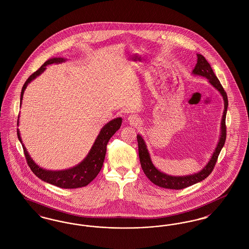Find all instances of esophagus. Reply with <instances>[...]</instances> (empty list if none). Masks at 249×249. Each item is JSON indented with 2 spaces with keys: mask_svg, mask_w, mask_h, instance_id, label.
<instances>
[{
  "mask_svg": "<svg viewBox=\"0 0 249 249\" xmlns=\"http://www.w3.org/2000/svg\"><path fill=\"white\" fill-rule=\"evenodd\" d=\"M127 119L132 126H138L140 124V119L135 115H130Z\"/></svg>",
  "mask_w": 249,
  "mask_h": 249,
  "instance_id": "esophagus-1",
  "label": "esophagus"
}]
</instances>
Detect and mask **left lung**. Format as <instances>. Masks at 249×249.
Wrapping results in <instances>:
<instances>
[{
    "label": "left lung",
    "mask_w": 249,
    "mask_h": 249,
    "mask_svg": "<svg viewBox=\"0 0 249 249\" xmlns=\"http://www.w3.org/2000/svg\"><path fill=\"white\" fill-rule=\"evenodd\" d=\"M192 74L199 75L205 77L208 82L213 86V88L220 93L224 101V111L221 119V125H220V135L219 139L216 144V147L213 150V154L211 156L209 161L204 165V167L199 171L198 173H194L192 175L187 176H171L167 175L163 172H160L158 168L155 167L149 151L147 149L146 143L144 142L141 134H137V142H138V151H139V159L140 163L142 166V171L147 178L154 183L155 185L170 190H182L188 188L196 183H199L203 179L207 178L213 171L214 164L216 162L217 157L220 153L222 147L224 146L226 140V114L228 109V97L226 94L225 90L217 77L215 76L209 62L205 58L201 55L197 54V63L192 70Z\"/></svg>",
    "instance_id": "8db88e82"
}]
</instances>
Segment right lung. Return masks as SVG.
<instances>
[{"label": "right lung", "mask_w": 249, "mask_h": 249, "mask_svg": "<svg viewBox=\"0 0 249 249\" xmlns=\"http://www.w3.org/2000/svg\"><path fill=\"white\" fill-rule=\"evenodd\" d=\"M64 61H66V59L59 58V57L48 59L37 71H35L27 79L21 89L20 106L23 100L24 91L27 89L28 85L33 80H35L37 76L42 74L49 64L60 63ZM121 123H122L121 118H117V119L110 120L100 130L90 150L84 158L83 160H81L77 165L71 167L69 169L59 170V171L47 170L36 163V161L32 159V157L27 151V148L24 145L21 136H20V131L18 129V137L19 142L22 144L24 154L28 161V165L30 166L31 170L37 178H40L41 180L47 182L48 184L57 186L62 189H77V188H82L89 185L100 173L106 158L107 142L115 134V132L120 128ZM18 124H19V116L18 119Z\"/></svg>", "instance_id": "right-lung-1"}]
</instances>
